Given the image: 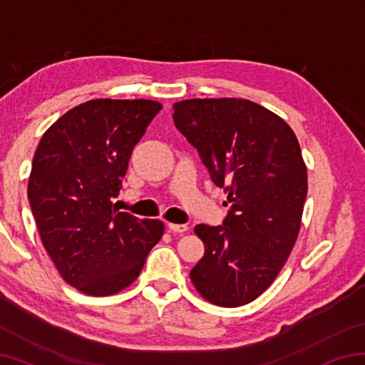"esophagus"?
<instances>
[{"instance_id":"obj_1","label":"esophagus","mask_w":365,"mask_h":365,"mask_svg":"<svg viewBox=\"0 0 365 365\" xmlns=\"http://www.w3.org/2000/svg\"><path fill=\"white\" fill-rule=\"evenodd\" d=\"M168 228L172 233H185L188 230V227L185 224H168Z\"/></svg>"}]
</instances>
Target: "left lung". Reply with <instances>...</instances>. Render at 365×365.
<instances>
[{"instance_id": "obj_1", "label": "left lung", "mask_w": 365, "mask_h": 365, "mask_svg": "<svg viewBox=\"0 0 365 365\" xmlns=\"http://www.w3.org/2000/svg\"><path fill=\"white\" fill-rule=\"evenodd\" d=\"M172 117L230 205L222 225L195 227L205 256L190 279L212 304H248L272 285L298 238L307 195L298 138L282 117L237 98L175 103Z\"/></svg>"}]
</instances>
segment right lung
Here are the masks:
<instances>
[{
	"label": "right lung",
	"instance_id": "right-lung-1",
	"mask_svg": "<svg viewBox=\"0 0 365 365\" xmlns=\"http://www.w3.org/2000/svg\"><path fill=\"white\" fill-rule=\"evenodd\" d=\"M151 100H91L59 117L36 148L29 202L63 279L91 296L120 292L140 275L164 233L160 220L113 207L128 159L160 110Z\"/></svg>",
	"mask_w": 365,
	"mask_h": 365
}]
</instances>
